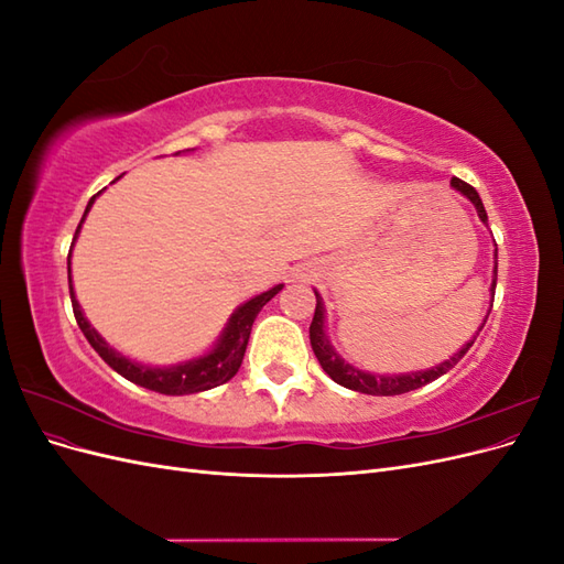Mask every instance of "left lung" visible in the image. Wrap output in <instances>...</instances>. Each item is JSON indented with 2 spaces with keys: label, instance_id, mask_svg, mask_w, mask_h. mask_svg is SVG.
Returning a JSON list of instances; mask_svg holds the SVG:
<instances>
[{
  "label": "left lung",
  "instance_id": "obj_1",
  "mask_svg": "<svg viewBox=\"0 0 564 564\" xmlns=\"http://www.w3.org/2000/svg\"><path fill=\"white\" fill-rule=\"evenodd\" d=\"M452 187H456V191L460 195H466L477 209V216L482 218V224H487V212H485V204L480 199V195H477V191L473 185H468L466 181L460 178H452ZM497 289V270H494V282H491V292ZM317 303H315V315H313V322H311V346H313V352L319 360L322 369L329 373L332 381H336L338 386L344 388H350V390H357V392H367V395H402V392H409V390H416L425 383H431L435 379H440L442 373H447L460 357H464L468 352V348L475 344V338L468 340V344L460 348L454 357H449L447 362H442L440 367H433V369H425V371H414V373H400V377H377V373H367V371H360L355 369L352 365L344 362L340 357L334 352V348L329 346L327 336H324V308H322V301H319V294H315ZM487 322V317H485ZM482 322V327H485ZM482 327L477 329V334L482 332Z\"/></svg>",
  "mask_w": 564,
  "mask_h": 564
}]
</instances>
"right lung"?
Listing matches in <instances>:
<instances>
[{
	"instance_id": "right-lung-1",
	"label": "right lung",
	"mask_w": 564,
	"mask_h": 564,
	"mask_svg": "<svg viewBox=\"0 0 564 564\" xmlns=\"http://www.w3.org/2000/svg\"><path fill=\"white\" fill-rule=\"evenodd\" d=\"M94 199H96V195L89 199L87 212H84V216L89 214ZM84 216H82L79 226L75 230V237H77V232H79V228L84 224ZM67 282H70V299H73L75 319L79 324L82 334L87 336L91 348L100 357H104V360L117 373H122L127 381H131L135 386H143L148 390L162 392V395H191V392H202V390H209V388H216L220 383L230 381L235 373H237V369H240V365H242V357H245V350H247V344H249L251 324H253L256 315H259L263 305L282 289V284H278V286H272L270 292H265L261 296L247 301L245 305H240V308H237L235 315L230 317L224 336H220L216 348L209 355L197 357V360H191V362H185V365L158 369V367L135 365V362L127 360V357L115 352L106 344V340L96 334V329L87 322V317L82 315V308H79V303H77L75 292H73L70 275H67Z\"/></svg>"
}]
</instances>
